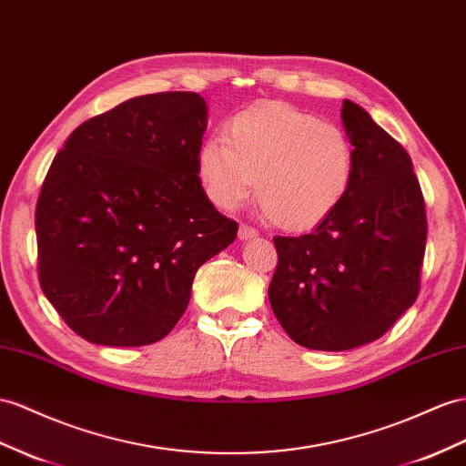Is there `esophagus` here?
Returning <instances> with one entry per match:
<instances>
[{
  "instance_id": "obj_1",
  "label": "esophagus",
  "mask_w": 466,
  "mask_h": 466,
  "mask_svg": "<svg viewBox=\"0 0 466 466\" xmlns=\"http://www.w3.org/2000/svg\"><path fill=\"white\" fill-rule=\"evenodd\" d=\"M258 236V230L252 228V226L248 224H240V230H238V238L240 240H249V238H256Z\"/></svg>"
}]
</instances>
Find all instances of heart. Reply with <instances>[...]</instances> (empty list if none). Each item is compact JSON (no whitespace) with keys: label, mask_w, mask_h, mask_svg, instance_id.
<instances>
[{"label":"heart","mask_w":466,"mask_h":466,"mask_svg":"<svg viewBox=\"0 0 466 466\" xmlns=\"http://www.w3.org/2000/svg\"><path fill=\"white\" fill-rule=\"evenodd\" d=\"M197 171L207 197L222 210L242 205L258 177L266 217L291 230H307L347 198L354 147L340 126L268 102L236 112L226 119L222 137L202 141Z\"/></svg>","instance_id":"b5f03b06"}]
</instances>
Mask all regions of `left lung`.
<instances>
[{"mask_svg":"<svg viewBox=\"0 0 466 466\" xmlns=\"http://www.w3.org/2000/svg\"><path fill=\"white\" fill-rule=\"evenodd\" d=\"M354 146L347 198L311 234L276 236L269 303L305 349L349 350L372 342L415 303L427 242L425 200L400 143L344 100Z\"/></svg>","mask_w":466,"mask_h":466,"instance_id":"8db88e82","label":"left lung"}]
</instances>
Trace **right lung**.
I'll list each match as a JSON object with an SVG mask.
<instances>
[{
  "mask_svg": "<svg viewBox=\"0 0 466 466\" xmlns=\"http://www.w3.org/2000/svg\"><path fill=\"white\" fill-rule=\"evenodd\" d=\"M207 104L197 92L126 100L80 124L55 155L35 210L46 299L78 337L143 347L187 311L198 268L238 224L197 171Z\"/></svg>",
  "mask_w": 466,
  "mask_h": 466,
  "instance_id": "add662e5",
  "label": "right lung"
}]
</instances>
